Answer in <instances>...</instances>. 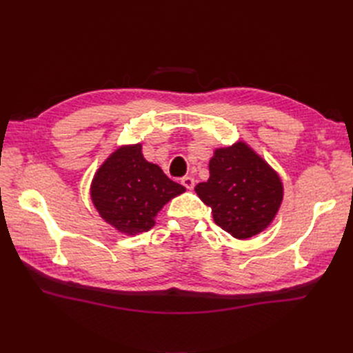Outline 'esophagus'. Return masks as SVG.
I'll use <instances>...</instances> for the list:
<instances>
[{"instance_id": "esophagus-1", "label": "esophagus", "mask_w": 353, "mask_h": 353, "mask_svg": "<svg viewBox=\"0 0 353 353\" xmlns=\"http://www.w3.org/2000/svg\"><path fill=\"white\" fill-rule=\"evenodd\" d=\"M194 178H191V176H184V178H181V184H183L187 190H193L194 188Z\"/></svg>"}]
</instances>
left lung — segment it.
Wrapping results in <instances>:
<instances>
[{"label": "left lung", "mask_w": 353, "mask_h": 353, "mask_svg": "<svg viewBox=\"0 0 353 353\" xmlns=\"http://www.w3.org/2000/svg\"><path fill=\"white\" fill-rule=\"evenodd\" d=\"M209 174L206 183L194 190L210 206L216 225L239 240L270 227L281 206L284 188L280 175L250 145L239 141L216 148Z\"/></svg>", "instance_id": "left-lung-1"}]
</instances>
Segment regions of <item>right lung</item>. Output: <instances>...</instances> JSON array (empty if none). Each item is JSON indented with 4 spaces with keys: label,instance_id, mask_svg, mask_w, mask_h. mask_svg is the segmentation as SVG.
Returning <instances> with one entry per match:
<instances>
[{
    "label": "right lung",
    "instance_id": "right-lung-1",
    "mask_svg": "<svg viewBox=\"0 0 353 353\" xmlns=\"http://www.w3.org/2000/svg\"><path fill=\"white\" fill-rule=\"evenodd\" d=\"M184 191L157 165L147 162L138 143L119 147L104 160L92 178L91 200L113 228L135 236L153 228L157 213Z\"/></svg>",
    "mask_w": 353,
    "mask_h": 353
}]
</instances>
